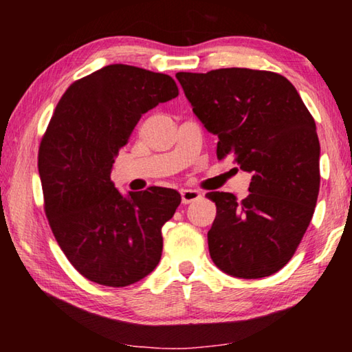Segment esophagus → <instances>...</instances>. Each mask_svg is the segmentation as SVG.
Wrapping results in <instances>:
<instances>
[{
    "label": "esophagus",
    "instance_id": "1",
    "mask_svg": "<svg viewBox=\"0 0 352 352\" xmlns=\"http://www.w3.org/2000/svg\"><path fill=\"white\" fill-rule=\"evenodd\" d=\"M201 197V194L199 192V190L195 189H183L182 190V201L184 205L188 204H192V201L199 200Z\"/></svg>",
    "mask_w": 352,
    "mask_h": 352
}]
</instances>
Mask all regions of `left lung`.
<instances>
[{
	"label": "left lung",
	"instance_id": "left-lung-1",
	"mask_svg": "<svg viewBox=\"0 0 352 352\" xmlns=\"http://www.w3.org/2000/svg\"><path fill=\"white\" fill-rule=\"evenodd\" d=\"M194 115L216 135L217 157L252 174L250 194L208 192L217 214L208 231L214 264L243 279L287 264L314 216L320 189L317 127L296 88L272 71L177 73Z\"/></svg>",
	"mask_w": 352,
	"mask_h": 352
}]
</instances>
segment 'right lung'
<instances>
[{
  "instance_id": "1",
  "label": "right lung",
  "mask_w": 352,
  "mask_h": 352,
  "mask_svg": "<svg viewBox=\"0 0 352 352\" xmlns=\"http://www.w3.org/2000/svg\"><path fill=\"white\" fill-rule=\"evenodd\" d=\"M177 96L170 76L113 63L58 100L38 151L45 211L68 261L93 283L126 287L162 259V228L180 194L152 186L122 195L110 174L141 116Z\"/></svg>"
}]
</instances>
